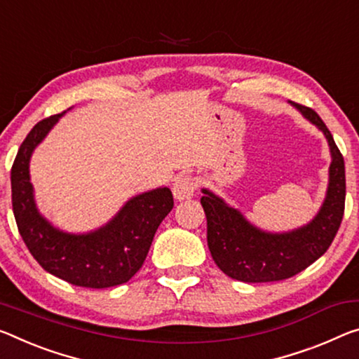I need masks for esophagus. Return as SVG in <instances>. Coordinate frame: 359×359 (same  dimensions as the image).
<instances>
[{"label": "esophagus", "mask_w": 359, "mask_h": 359, "mask_svg": "<svg viewBox=\"0 0 359 359\" xmlns=\"http://www.w3.org/2000/svg\"><path fill=\"white\" fill-rule=\"evenodd\" d=\"M198 189V180L191 175H180V177L175 179L174 185H172V193L174 198L177 201H184V200H190L195 195V191Z\"/></svg>", "instance_id": "obj_1"}]
</instances>
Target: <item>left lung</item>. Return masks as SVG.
Here are the masks:
<instances>
[{
	"label": "left lung",
	"instance_id": "8db88e82",
	"mask_svg": "<svg viewBox=\"0 0 359 359\" xmlns=\"http://www.w3.org/2000/svg\"><path fill=\"white\" fill-rule=\"evenodd\" d=\"M321 130L331 150L326 198L309 224L291 231L271 233L252 225L240 210L203 189L208 219V246L219 269L244 283L281 281L297 275L327 251L342 224L345 209V164L332 134L311 108L292 104Z\"/></svg>",
	"mask_w": 359,
	"mask_h": 359
}]
</instances>
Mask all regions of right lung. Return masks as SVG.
<instances>
[{
  "mask_svg": "<svg viewBox=\"0 0 359 359\" xmlns=\"http://www.w3.org/2000/svg\"><path fill=\"white\" fill-rule=\"evenodd\" d=\"M65 113L35 124L17 151L11 169L17 229L28 251L50 275L81 287L118 286L144 265L159 224L174 208L172 193L168 187H159L135 195L97 230L68 233L57 229L36 208L30 158Z\"/></svg>",
  "mask_w": 359,
  "mask_h": 359,
  "instance_id": "1",
  "label": "right lung"
}]
</instances>
